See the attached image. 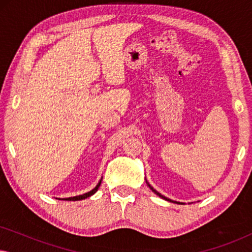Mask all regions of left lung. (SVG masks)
<instances>
[{
	"instance_id": "1",
	"label": "left lung",
	"mask_w": 252,
	"mask_h": 252,
	"mask_svg": "<svg viewBox=\"0 0 252 252\" xmlns=\"http://www.w3.org/2000/svg\"><path fill=\"white\" fill-rule=\"evenodd\" d=\"M147 184H148V182H147ZM148 186H149V188L151 189V190H153V191L155 192V194H156V195H158V196H159V197H161V198H163V199H165V201H168V202H172V203H179V202L172 201V199H170V198H167V197H165V196H163V195H161V194H159V192H158L157 190H155V189H154L153 187H151V186H150L149 184H148Z\"/></svg>"
}]
</instances>
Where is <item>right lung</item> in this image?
Masks as SVG:
<instances>
[{"label": "right lung", "instance_id": "right-lung-1", "mask_svg": "<svg viewBox=\"0 0 252 252\" xmlns=\"http://www.w3.org/2000/svg\"><path fill=\"white\" fill-rule=\"evenodd\" d=\"M101 181H102V179H101V180H99V182H98V184H97V186H96V187H95L94 189H93V190L88 191V192H86V194H82V195H79V196H74V197H68V198H64V201H81V199H85V198L89 197V196L94 195L95 192L98 190L99 186H101Z\"/></svg>", "mask_w": 252, "mask_h": 252}]
</instances>
